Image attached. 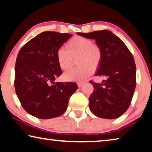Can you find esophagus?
<instances>
[{
  "mask_svg": "<svg viewBox=\"0 0 152 152\" xmlns=\"http://www.w3.org/2000/svg\"><path fill=\"white\" fill-rule=\"evenodd\" d=\"M84 83V82H77V84H78V87H81L82 85H83Z\"/></svg>",
  "mask_w": 152,
  "mask_h": 152,
  "instance_id": "esophagus-1",
  "label": "esophagus"
}]
</instances>
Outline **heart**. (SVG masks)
<instances>
[{
  "instance_id": "obj_1",
  "label": "heart",
  "mask_w": 152,
  "mask_h": 152,
  "mask_svg": "<svg viewBox=\"0 0 152 152\" xmlns=\"http://www.w3.org/2000/svg\"><path fill=\"white\" fill-rule=\"evenodd\" d=\"M66 48H59L56 58L60 68L66 70L72 66L74 59L78 67L71 69L63 74L66 81L81 82L91 75L100 66L102 59V51L99 45L82 36H74L66 43Z\"/></svg>"
}]
</instances>
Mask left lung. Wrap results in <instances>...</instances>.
I'll use <instances>...</instances> for the list:
<instances>
[{
  "label": "left lung",
  "instance_id": "8db88e82",
  "mask_svg": "<svg viewBox=\"0 0 152 152\" xmlns=\"http://www.w3.org/2000/svg\"><path fill=\"white\" fill-rule=\"evenodd\" d=\"M94 39L101 46L102 59L95 75L106 78L102 83L90 81L94 91L89 108L95 116L117 119L128 109L136 86V66L132 53L123 41L109 30L77 33Z\"/></svg>",
  "mask_w": 152,
  "mask_h": 152
}]
</instances>
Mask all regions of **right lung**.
I'll return each mask as SVG.
<instances>
[{
  "mask_svg": "<svg viewBox=\"0 0 152 152\" xmlns=\"http://www.w3.org/2000/svg\"><path fill=\"white\" fill-rule=\"evenodd\" d=\"M72 37L69 33L44 31L20 49L15 68V88L22 107L42 119L63 115L78 86L75 82H55L62 72L56 51Z\"/></svg>",
  "mask_w": 152,
  "mask_h": 152,
  "instance_id": "1",
  "label": "right lung"
}]
</instances>
